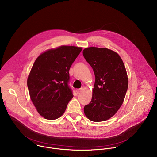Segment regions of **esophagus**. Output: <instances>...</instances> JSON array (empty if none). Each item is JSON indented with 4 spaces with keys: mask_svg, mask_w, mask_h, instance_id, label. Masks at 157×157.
<instances>
[{
    "mask_svg": "<svg viewBox=\"0 0 157 157\" xmlns=\"http://www.w3.org/2000/svg\"><path fill=\"white\" fill-rule=\"evenodd\" d=\"M82 90H83V88L77 89V90H76V92H77V94H78V93H80Z\"/></svg>",
    "mask_w": 157,
    "mask_h": 157,
    "instance_id": "obj_1",
    "label": "esophagus"
}]
</instances>
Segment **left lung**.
<instances>
[{
    "instance_id": "1",
    "label": "left lung",
    "mask_w": 157,
    "mask_h": 157,
    "mask_svg": "<svg viewBox=\"0 0 157 157\" xmlns=\"http://www.w3.org/2000/svg\"><path fill=\"white\" fill-rule=\"evenodd\" d=\"M95 75L92 99L84 107V113L91 121L99 122L113 117L121 106L128 86L124 63L115 52L90 47L83 51Z\"/></svg>"
}]
</instances>
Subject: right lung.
I'll return each mask as SVG.
<instances>
[{
	"label": "right lung",
	"instance_id": "1",
	"mask_svg": "<svg viewBox=\"0 0 157 157\" xmlns=\"http://www.w3.org/2000/svg\"><path fill=\"white\" fill-rule=\"evenodd\" d=\"M82 50V47L61 45L46 50L36 59L27 84L31 99L44 118H59L73 98L67 85L69 71Z\"/></svg>",
	"mask_w": 157,
	"mask_h": 157
}]
</instances>
